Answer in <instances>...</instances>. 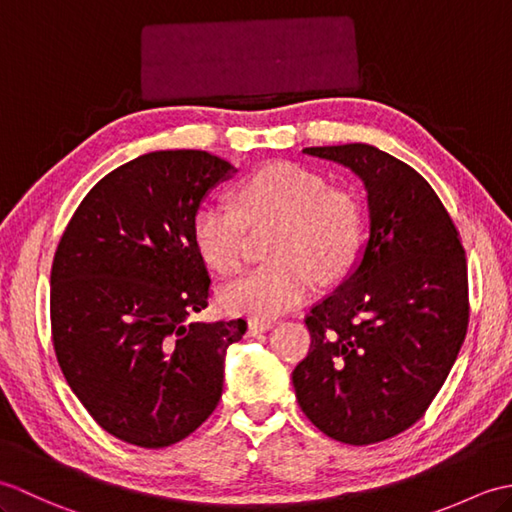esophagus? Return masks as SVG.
<instances>
[{
	"instance_id": "1",
	"label": "esophagus",
	"mask_w": 512,
	"mask_h": 512,
	"mask_svg": "<svg viewBox=\"0 0 512 512\" xmlns=\"http://www.w3.org/2000/svg\"><path fill=\"white\" fill-rule=\"evenodd\" d=\"M270 328H273V323H270V321L250 319L248 321V336H257V334H262V332H268Z\"/></svg>"
}]
</instances>
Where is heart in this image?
<instances>
[{
  "instance_id": "heart-1",
  "label": "heart",
  "mask_w": 512,
  "mask_h": 512,
  "mask_svg": "<svg viewBox=\"0 0 512 512\" xmlns=\"http://www.w3.org/2000/svg\"><path fill=\"white\" fill-rule=\"evenodd\" d=\"M239 209L224 198L204 200L193 215L198 253L217 273L242 266L246 224L275 222L266 237V264L222 290V306L257 319L277 317L306 301L314 281L339 279L363 233L361 204L350 191L292 162H273L237 187Z\"/></svg>"
}]
</instances>
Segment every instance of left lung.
<instances>
[{
    "label": "left lung",
    "instance_id": "left-lung-1",
    "mask_svg": "<svg viewBox=\"0 0 512 512\" xmlns=\"http://www.w3.org/2000/svg\"><path fill=\"white\" fill-rule=\"evenodd\" d=\"M303 154L361 178L369 237L306 317L312 343L292 385L314 427L363 447L416 424L447 380L469 325L466 257L436 191L402 160L363 143Z\"/></svg>",
    "mask_w": 512,
    "mask_h": 512
}]
</instances>
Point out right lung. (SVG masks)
I'll use <instances>...</instances> for the list:
<instances>
[{
    "label": "right lung",
    "mask_w": 512,
    "mask_h": 512,
    "mask_svg": "<svg viewBox=\"0 0 512 512\" xmlns=\"http://www.w3.org/2000/svg\"><path fill=\"white\" fill-rule=\"evenodd\" d=\"M237 169L198 149L151 151L85 195L50 275L52 343L90 416L143 449L184 440L222 396L228 345L246 321H193L209 270L191 222Z\"/></svg>",
    "instance_id": "add662e5"
}]
</instances>
